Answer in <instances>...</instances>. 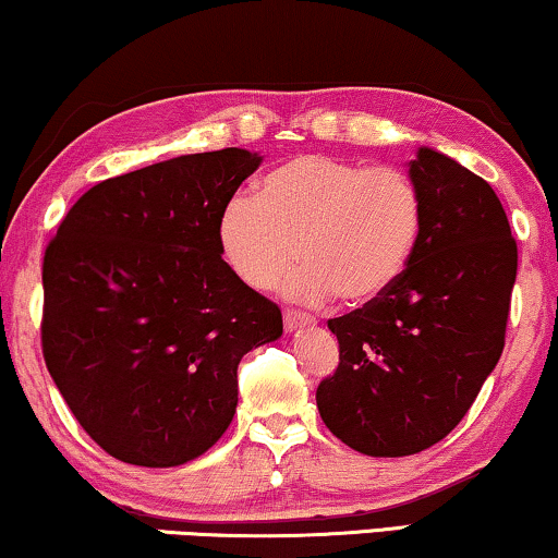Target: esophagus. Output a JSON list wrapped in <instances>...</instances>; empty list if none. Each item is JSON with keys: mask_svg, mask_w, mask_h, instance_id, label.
Returning <instances> with one entry per match:
<instances>
[{"mask_svg": "<svg viewBox=\"0 0 558 558\" xmlns=\"http://www.w3.org/2000/svg\"><path fill=\"white\" fill-rule=\"evenodd\" d=\"M282 320H286V331L288 333L301 331V328L316 326V318L308 316V313H298V311H286V316H282Z\"/></svg>", "mask_w": 558, "mask_h": 558, "instance_id": "1", "label": "esophagus"}]
</instances>
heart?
<instances>
[{
	"instance_id": "heart-1",
	"label": "heart",
	"mask_w": 558,
	"mask_h": 558,
	"mask_svg": "<svg viewBox=\"0 0 558 558\" xmlns=\"http://www.w3.org/2000/svg\"><path fill=\"white\" fill-rule=\"evenodd\" d=\"M420 230L422 199L404 171L301 154L268 171L255 199L227 204L217 240L253 290L276 288L301 255L305 268L288 286L295 301L366 305L402 276Z\"/></svg>"
}]
</instances>
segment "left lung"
Returning a JSON list of instances; mask_svg holds the SVG:
<instances>
[{
    "instance_id": "left-lung-1",
    "label": "left lung",
    "mask_w": 558,
    "mask_h": 558,
    "mask_svg": "<svg viewBox=\"0 0 558 558\" xmlns=\"http://www.w3.org/2000/svg\"><path fill=\"white\" fill-rule=\"evenodd\" d=\"M417 247L387 293L328 320L339 368L318 384L326 427L351 450L404 458L465 417L506 343L518 247L493 186L420 146Z\"/></svg>"
}]
</instances>
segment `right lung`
I'll use <instances>...</instances> for the list:
<instances>
[{"mask_svg": "<svg viewBox=\"0 0 558 558\" xmlns=\"http://www.w3.org/2000/svg\"><path fill=\"white\" fill-rule=\"evenodd\" d=\"M260 161L222 148L106 179L45 250L47 372L116 460L174 468L207 452L234 417L240 359L282 336L278 305L234 276L217 240Z\"/></svg>", "mask_w": 558, "mask_h": 558, "instance_id": "1", "label": "right lung"}]
</instances>
